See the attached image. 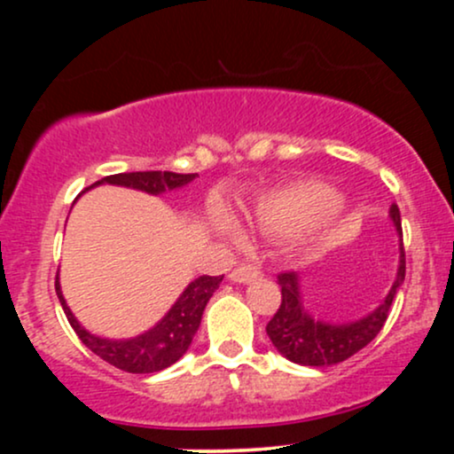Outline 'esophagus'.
Instances as JSON below:
<instances>
[{
	"label": "esophagus",
	"instance_id": "obj_1",
	"mask_svg": "<svg viewBox=\"0 0 454 454\" xmlns=\"http://www.w3.org/2000/svg\"><path fill=\"white\" fill-rule=\"evenodd\" d=\"M258 278H260V269L254 267V264H249V262L239 264V267L231 273V279L237 281V284H247V281H254Z\"/></svg>",
	"mask_w": 454,
	"mask_h": 454
}]
</instances>
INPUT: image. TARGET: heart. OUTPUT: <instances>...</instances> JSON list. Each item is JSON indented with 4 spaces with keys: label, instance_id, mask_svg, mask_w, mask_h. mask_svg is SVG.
I'll return each mask as SVG.
<instances>
[{
    "label": "heart",
    "instance_id": "b5f03b06",
    "mask_svg": "<svg viewBox=\"0 0 454 454\" xmlns=\"http://www.w3.org/2000/svg\"><path fill=\"white\" fill-rule=\"evenodd\" d=\"M341 207V198L331 187L303 184L262 196L249 211V222L260 232L281 234L314 226Z\"/></svg>",
    "mask_w": 454,
    "mask_h": 454
}]
</instances>
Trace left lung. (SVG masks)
I'll list each match as a JSON object with an SVG mask.
<instances>
[{
    "mask_svg": "<svg viewBox=\"0 0 454 454\" xmlns=\"http://www.w3.org/2000/svg\"><path fill=\"white\" fill-rule=\"evenodd\" d=\"M390 217H393L395 228L401 234V215L399 207H390ZM405 279V252L401 243V260L397 279L384 303L378 307L373 314L358 322H348V325H326L311 317L301 305L299 293V275L294 270H281L278 275V284L281 286V303L275 316L267 325V335L273 346L284 354L288 361L299 364H309V367H328L337 364L352 354L363 350L369 341L376 340L382 331L384 322L390 314L395 294Z\"/></svg>",
    "mask_w": 454,
    "mask_h": 454,
    "instance_id": "8db88e82",
    "label": "left lung"
}]
</instances>
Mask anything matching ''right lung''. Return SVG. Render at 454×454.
<instances>
[{
    "label": "right lung",
    "instance_id": "1",
    "mask_svg": "<svg viewBox=\"0 0 454 454\" xmlns=\"http://www.w3.org/2000/svg\"><path fill=\"white\" fill-rule=\"evenodd\" d=\"M192 179H196V175H179L170 173V170H140V173H119V175H108L104 179L96 181L93 185L100 184H113V185H126L134 187V190H143L147 194H161L166 190H175L190 184ZM90 185V187H93ZM87 187V190H90ZM223 275L220 278H211V275H202L192 281L190 286L184 290V294L176 299V303L170 307V311L155 325L151 331L143 333V335L134 337V340L126 341H111L102 340V337L91 335L85 328L76 322V317L72 316L70 307L66 305L64 296H61L59 281H55L57 296H59V303L64 307L67 322L74 328L78 340L85 343L93 354L102 358V361L111 363L113 367L121 369L128 373H155L161 369L170 367V364L179 361L184 356L187 348H190L192 337L196 335L198 326H200L202 311H205L207 303L220 288Z\"/></svg>",
    "mask_w": 454,
    "mask_h": 454
}]
</instances>
